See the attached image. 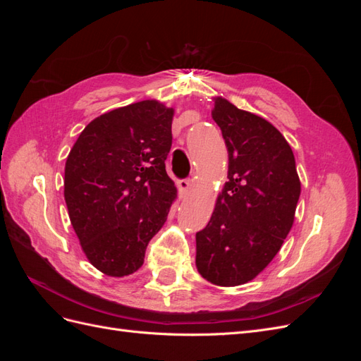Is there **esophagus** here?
I'll return each mask as SVG.
<instances>
[{"label": "esophagus", "mask_w": 361, "mask_h": 361, "mask_svg": "<svg viewBox=\"0 0 361 361\" xmlns=\"http://www.w3.org/2000/svg\"><path fill=\"white\" fill-rule=\"evenodd\" d=\"M178 188H179L180 194H188V191L191 190V180L190 179L178 180Z\"/></svg>", "instance_id": "esophagus-1"}]
</instances>
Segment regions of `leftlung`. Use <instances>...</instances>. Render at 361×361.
I'll list each match as a JSON object with an SVG mask.
<instances>
[{"label":"left lung","mask_w":361,"mask_h":361,"mask_svg":"<svg viewBox=\"0 0 361 361\" xmlns=\"http://www.w3.org/2000/svg\"><path fill=\"white\" fill-rule=\"evenodd\" d=\"M212 118L228 154L227 182L203 231L195 265L218 286L253 280L274 259L293 224L301 183L293 152L277 128L215 97Z\"/></svg>","instance_id":"obj_1"}]
</instances>
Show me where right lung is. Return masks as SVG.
<instances>
[{"mask_svg":"<svg viewBox=\"0 0 361 361\" xmlns=\"http://www.w3.org/2000/svg\"><path fill=\"white\" fill-rule=\"evenodd\" d=\"M174 110L141 101L84 128L64 167V200L90 264L111 277L135 272L167 220L176 187L166 171Z\"/></svg>","mask_w":361,"mask_h":361,"instance_id":"add662e5","label":"right lung"}]
</instances>
